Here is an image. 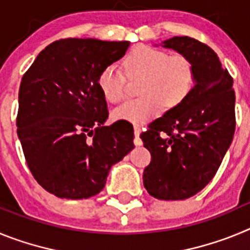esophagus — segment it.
Wrapping results in <instances>:
<instances>
[{
  "label": "esophagus",
  "instance_id": "1",
  "mask_svg": "<svg viewBox=\"0 0 250 250\" xmlns=\"http://www.w3.org/2000/svg\"><path fill=\"white\" fill-rule=\"evenodd\" d=\"M140 132H141L140 126H138V125H135V126H134V135H135L136 140H138L139 136H140Z\"/></svg>",
  "mask_w": 250,
  "mask_h": 250
}]
</instances>
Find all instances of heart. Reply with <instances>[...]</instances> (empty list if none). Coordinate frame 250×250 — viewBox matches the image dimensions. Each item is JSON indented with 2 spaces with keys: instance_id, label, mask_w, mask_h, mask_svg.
<instances>
[{
  "instance_id": "obj_1",
  "label": "heart",
  "mask_w": 250,
  "mask_h": 250,
  "mask_svg": "<svg viewBox=\"0 0 250 250\" xmlns=\"http://www.w3.org/2000/svg\"><path fill=\"white\" fill-rule=\"evenodd\" d=\"M130 79L144 77L140 100L127 101L115 109V120L141 125L156 116L164 104L169 107L182 103L194 83V67L184 55H169L151 46H138L125 59ZM98 85L107 101L118 104L126 96V77L116 65L101 70Z\"/></svg>"
}]
</instances>
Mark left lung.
<instances>
[{
	"label": "left lung",
	"mask_w": 250,
	"mask_h": 250,
	"mask_svg": "<svg viewBox=\"0 0 250 250\" xmlns=\"http://www.w3.org/2000/svg\"><path fill=\"white\" fill-rule=\"evenodd\" d=\"M163 47L190 60L194 85L140 135L151 154L143 180L156 199L183 200L199 193L219 169L235 130V95L233 79L209 46L174 36Z\"/></svg>",
	"instance_id": "1"
}]
</instances>
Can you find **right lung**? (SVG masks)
<instances>
[{"mask_svg":"<svg viewBox=\"0 0 250 250\" xmlns=\"http://www.w3.org/2000/svg\"><path fill=\"white\" fill-rule=\"evenodd\" d=\"M129 41L65 39L43 48L23 75L17 135L28 169L62 199L100 193L111 167L134 149V130L109 116L98 85L101 70L120 60Z\"/></svg>","mask_w":250,"mask_h":250,"instance_id":"add662e5","label":"right lung"}]
</instances>
